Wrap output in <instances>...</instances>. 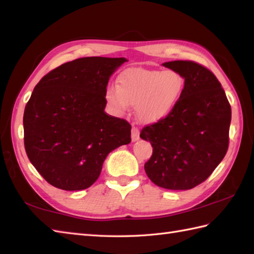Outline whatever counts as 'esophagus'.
<instances>
[{"label": "esophagus", "mask_w": 254, "mask_h": 254, "mask_svg": "<svg viewBox=\"0 0 254 254\" xmlns=\"http://www.w3.org/2000/svg\"><path fill=\"white\" fill-rule=\"evenodd\" d=\"M131 139L132 141H137L139 139V130L137 127L132 126V129H131Z\"/></svg>", "instance_id": "1"}]
</instances>
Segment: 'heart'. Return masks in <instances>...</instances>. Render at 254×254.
I'll list each match as a JSON object with an SVG mask.
<instances>
[{
    "mask_svg": "<svg viewBox=\"0 0 254 254\" xmlns=\"http://www.w3.org/2000/svg\"><path fill=\"white\" fill-rule=\"evenodd\" d=\"M184 90V79L173 70L130 68L117 77V85L107 86L105 100L114 114L122 115L134 106L139 120L158 123L172 114Z\"/></svg>",
    "mask_w": 254,
    "mask_h": 254,
    "instance_id": "heart-1",
    "label": "heart"
}]
</instances>
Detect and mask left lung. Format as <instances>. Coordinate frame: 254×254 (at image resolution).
Listing matches in <instances>:
<instances>
[{"label": "left lung", "instance_id": "obj_1", "mask_svg": "<svg viewBox=\"0 0 254 254\" xmlns=\"http://www.w3.org/2000/svg\"><path fill=\"white\" fill-rule=\"evenodd\" d=\"M163 65L184 77V90L171 115L142 128L140 138L153 148L144 171L160 188L190 190L207 180L226 156L231 107L206 66L189 60Z\"/></svg>", "mask_w": 254, "mask_h": 254}]
</instances>
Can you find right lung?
<instances>
[{
	"label": "right lung",
	"instance_id": "add662e5",
	"mask_svg": "<svg viewBox=\"0 0 254 254\" xmlns=\"http://www.w3.org/2000/svg\"><path fill=\"white\" fill-rule=\"evenodd\" d=\"M125 61L75 59L51 70L35 86L24 112L25 150L55 188H90L107 154L131 141L130 124L104 112L108 80Z\"/></svg>",
	"mask_w": 254,
	"mask_h": 254
}]
</instances>
